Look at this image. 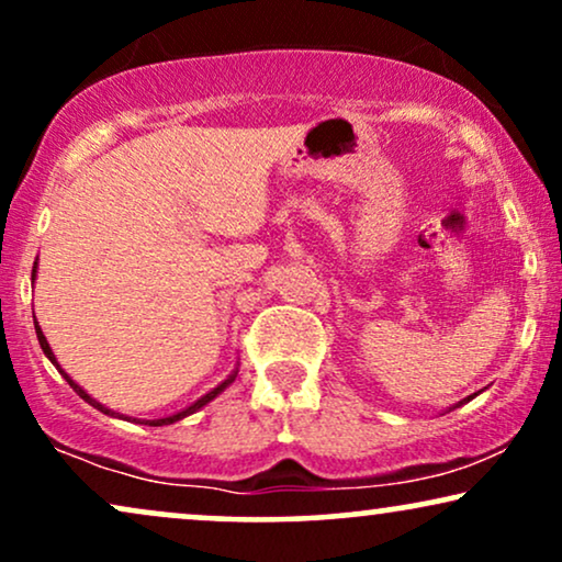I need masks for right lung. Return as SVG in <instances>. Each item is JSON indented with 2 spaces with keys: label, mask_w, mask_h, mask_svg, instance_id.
<instances>
[{
  "label": "right lung",
  "mask_w": 562,
  "mask_h": 562,
  "mask_svg": "<svg viewBox=\"0 0 562 562\" xmlns=\"http://www.w3.org/2000/svg\"><path fill=\"white\" fill-rule=\"evenodd\" d=\"M33 277H35V269H33ZM35 334H38V342H41V350H44V352H46V358H48V360H52V363L56 366V358H54L52 347H48V342H46L44 331H41V329H38V326H35ZM56 368H59V366H56ZM59 373L64 375V379H67V381H69V386H72V389H75V392H77V394H80L85 402H88V404H92V407H95V409H101V412H105V415H111V409H105V407H103V404H98L95 400H92V396H90V394H85V392H82V389H80V386H77V383H75L72 379H69V375H67V373H64V371H61V368H59ZM233 379H236V375H231V379H228V381H225V383H220V386L215 389V392H210L207 396H202V400H199V402H194V404H191V407H189V409H183V412H179V415H170V417H162V420H145V425H155V428H158V425H170V423L181 420V417H187V415H191V412H196L199 407H204V404H207L210 400H215V396H217L220 392H223V389H225V386H228V383H231Z\"/></svg>",
  "instance_id": "1"
}]
</instances>
